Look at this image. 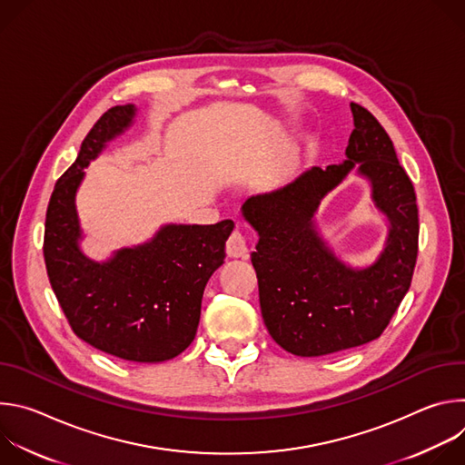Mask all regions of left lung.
<instances>
[{"instance_id":"obj_1","label":"left lung","mask_w":465,"mask_h":465,"mask_svg":"<svg viewBox=\"0 0 465 465\" xmlns=\"http://www.w3.org/2000/svg\"><path fill=\"white\" fill-rule=\"evenodd\" d=\"M134 115V104L106 110L75 163L56 180L44 259L51 289L79 339L124 361L163 362L193 342L206 283L224 262L233 223L165 224L151 241L121 248L103 262L83 253L75 194L84 169Z\"/></svg>"}]
</instances>
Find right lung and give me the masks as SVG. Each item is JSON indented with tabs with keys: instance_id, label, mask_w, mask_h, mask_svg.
<instances>
[{
	"instance_id": "obj_1",
	"label": "right lung",
	"mask_w": 465,
	"mask_h": 465,
	"mask_svg": "<svg viewBox=\"0 0 465 465\" xmlns=\"http://www.w3.org/2000/svg\"><path fill=\"white\" fill-rule=\"evenodd\" d=\"M353 132L341 163L314 169L296 183L248 198L244 219L257 232L252 253L264 325L298 357H320L381 337L405 298L418 257L414 185L381 123L351 103ZM391 223L381 257L359 272L341 263L312 217L321 198L355 165Z\"/></svg>"
}]
</instances>
